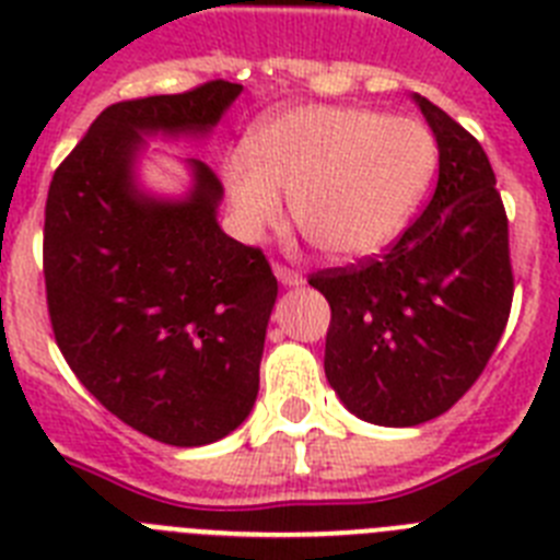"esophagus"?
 Masks as SVG:
<instances>
[{"mask_svg": "<svg viewBox=\"0 0 560 560\" xmlns=\"http://www.w3.org/2000/svg\"><path fill=\"white\" fill-rule=\"evenodd\" d=\"M275 275L283 285H303V275H300L296 269H289V266L283 264H275Z\"/></svg>", "mask_w": 560, "mask_h": 560, "instance_id": "obj_1", "label": "esophagus"}]
</instances>
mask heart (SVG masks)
<instances>
[{"label": "heart", "mask_w": 560, "mask_h": 560, "mask_svg": "<svg viewBox=\"0 0 560 560\" xmlns=\"http://www.w3.org/2000/svg\"><path fill=\"white\" fill-rule=\"evenodd\" d=\"M438 171V142L412 117L370 108L303 106L252 137L249 156L226 162L224 182L237 224L249 235L291 215L314 249L364 257L409 224Z\"/></svg>", "instance_id": "heart-1"}]
</instances>
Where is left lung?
Here are the masks:
<instances>
[{"label":"left lung","mask_w":560,"mask_h":560,"mask_svg":"<svg viewBox=\"0 0 560 560\" xmlns=\"http://www.w3.org/2000/svg\"><path fill=\"white\" fill-rule=\"evenodd\" d=\"M438 137L432 201L378 257L308 277L330 305L325 375L355 418L418 427L471 389L513 303L508 212L477 137L415 95Z\"/></svg>","instance_id":"8db88e82"}]
</instances>
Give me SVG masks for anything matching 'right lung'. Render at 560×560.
Instances as JSON below:
<instances>
[{
    "instance_id": "obj_1",
    "label": "right lung",
    "mask_w": 560,
    "mask_h": 560,
    "mask_svg": "<svg viewBox=\"0 0 560 560\" xmlns=\"http://www.w3.org/2000/svg\"><path fill=\"white\" fill-rule=\"evenodd\" d=\"M241 83L101 112L56 167L44 207V285L52 334L83 387L167 446L235 432L260 387L277 277L257 246L215 221L219 176L190 160V196L156 201L133 185L142 133H207Z\"/></svg>"
}]
</instances>
